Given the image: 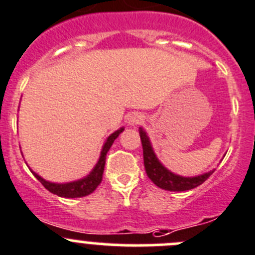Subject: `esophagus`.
<instances>
[{
    "mask_svg": "<svg viewBox=\"0 0 255 255\" xmlns=\"http://www.w3.org/2000/svg\"><path fill=\"white\" fill-rule=\"evenodd\" d=\"M142 121H143V117L139 115V113H132V115L128 116V118H127L128 125H130V126L138 125V123H140Z\"/></svg>",
    "mask_w": 255,
    "mask_h": 255,
    "instance_id": "1",
    "label": "esophagus"
}]
</instances>
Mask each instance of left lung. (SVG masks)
Returning a JSON list of instances; mask_svg holds the SVG:
<instances>
[{
	"label": "left lung",
	"mask_w": 255,
	"mask_h": 255,
	"mask_svg": "<svg viewBox=\"0 0 255 255\" xmlns=\"http://www.w3.org/2000/svg\"><path fill=\"white\" fill-rule=\"evenodd\" d=\"M139 135L140 140H142L145 172H147L149 179L162 189L170 190V192H183V190L193 189V188L198 187L202 183L206 182L211 177L212 173L214 172V169L209 170V172L196 175V177H183V175L175 174V173L167 169L158 159L154 150H153L149 137L142 127H139Z\"/></svg>",
	"instance_id": "8db88e82"
}]
</instances>
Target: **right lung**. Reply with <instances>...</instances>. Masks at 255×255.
<instances>
[{
  "label": "right lung",
  "mask_w": 255,
  "mask_h": 255,
  "mask_svg": "<svg viewBox=\"0 0 255 255\" xmlns=\"http://www.w3.org/2000/svg\"><path fill=\"white\" fill-rule=\"evenodd\" d=\"M123 130H125V127H121L120 129L113 132L112 134L106 139L105 144H103L102 147V150H101L100 159L96 163V165L93 167V169L91 170L90 174L83 177L82 179L73 180V182L68 183H53L43 179L41 175H38L32 169L29 170H31L32 174L42 183V185H43L47 190H49L51 193L57 194L58 197H63V198H81V197L88 196V194H91L92 192H95L96 188H97L98 185H100V183L102 182V175L106 164V155H107V152L110 150V148L112 147L116 138H117Z\"/></svg>",
  "instance_id": "1"
}]
</instances>
